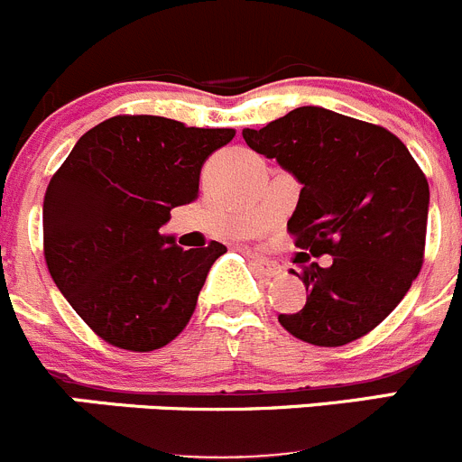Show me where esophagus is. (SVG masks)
<instances>
[{"label": "esophagus", "mask_w": 462, "mask_h": 462, "mask_svg": "<svg viewBox=\"0 0 462 462\" xmlns=\"http://www.w3.org/2000/svg\"><path fill=\"white\" fill-rule=\"evenodd\" d=\"M251 260H254L255 269H258V272L263 273V276H269V278L281 276L282 267H281V264H278V263H273V260L263 258V255H251Z\"/></svg>", "instance_id": "obj_1"}]
</instances>
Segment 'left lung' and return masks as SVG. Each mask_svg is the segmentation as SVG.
I'll return each instance as SVG.
<instances>
[{
  "label": "left lung",
  "instance_id": "8db88e82",
  "mask_svg": "<svg viewBox=\"0 0 462 462\" xmlns=\"http://www.w3.org/2000/svg\"><path fill=\"white\" fill-rule=\"evenodd\" d=\"M246 145L303 184L287 231L310 291L303 310L278 314L296 339L323 348L368 335L397 308L424 263L429 184L386 127L323 107H296ZM332 254L330 268L309 255Z\"/></svg>",
  "mask_w": 462,
  "mask_h": 462
}]
</instances>
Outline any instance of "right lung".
Segmentation results:
<instances>
[{
  "instance_id": "right-lung-1",
  "label": "right lung",
  "mask_w": 462,
  "mask_h": 462,
  "mask_svg": "<svg viewBox=\"0 0 462 462\" xmlns=\"http://www.w3.org/2000/svg\"><path fill=\"white\" fill-rule=\"evenodd\" d=\"M231 127H189L118 114L78 139L44 193V260L78 317L114 348L150 353L190 321L211 264V240L184 251L159 229L198 199L208 154Z\"/></svg>"
}]
</instances>
